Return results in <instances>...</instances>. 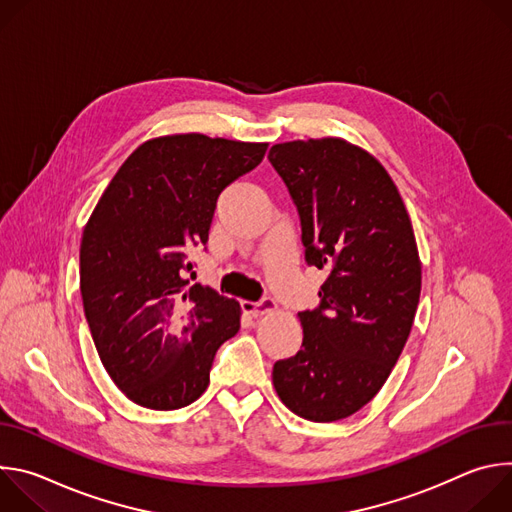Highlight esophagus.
<instances>
[{
    "label": "esophagus",
    "instance_id": "34e87169",
    "mask_svg": "<svg viewBox=\"0 0 512 512\" xmlns=\"http://www.w3.org/2000/svg\"><path fill=\"white\" fill-rule=\"evenodd\" d=\"M241 308H243V312H247V314H251V316H263V314L273 312V310L277 308V304H275L273 298H263V300H259V302L243 300V302H241Z\"/></svg>",
    "mask_w": 512,
    "mask_h": 512
}]
</instances>
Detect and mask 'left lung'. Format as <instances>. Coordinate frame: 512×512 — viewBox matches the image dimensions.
Listing matches in <instances>:
<instances>
[{"mask_svg":"<svg viewBox=\"0 0 512 512\" xmlns=\"http://www.w3.org/2000/svg\"><path fill=\"white\" fill-rule=\"evenodd\" d=\"M267 158L298 208L306 263L328 271L273 387L296 415L338 421L381 391L409 338L421 294L413 227L387 170L358 145L298 139Z\"/></svg>","mask_w":512,"mask_h":512,"instance_id":"1","label":"left lung"}]
</instances>
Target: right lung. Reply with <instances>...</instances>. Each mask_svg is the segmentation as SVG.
<instances>
[{"label":"right lung","mask_w":512,"mask_h":512,"mask_svg":"<svg viewBox=\"0 0 512 512\" xmlns=\"http://www.w3.org/2000/svg\"><path fill=\"white\" fill-rule=\"evenodd\" d=\"M267 143L180 133L141 143L97 202L81 241V296L99 358L133 403L172 411L210 383L241 306L190 285L188 251L206 245L216 198L257 168Z\"/></svg>","instance_id":"add662e5"}]
</instances>
